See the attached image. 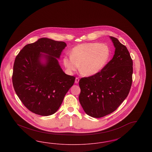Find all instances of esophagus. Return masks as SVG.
<instances>
[{
  "mask_svg": "<svg viewBox=\"0 0 152 152\" xmlns=\"http://www.w3.org/2000/svg\"><path fill=\"white\" fill-rule=\"evenodd\" d=\"M79 79L78 77H76L75 83H76V84H77V83H79Z\"/></svg>",
  "mask_w": 152,
  "mask_h": 152,
  "instance_id": "1",
  "label": "esophagus"
}]
</instances>
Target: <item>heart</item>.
Here are the masks:
<instances>
[{
	"mask_svg": "<svg viewBox=\"0 0 152 152\" xmlns=\"http://www.w3.org/2000/svg\"><path fill=\"white\" fill-rule=\"evenodd\" d=\"M71 56H64L63 63L68 72L79 68L84 75L93 76L101 71L110 56V50L104 44L89 43L79 44L70 52Z\"/></svg>",
	"mask_w": 152,
	"mask_h": 152,
	"instance_id": "obj_1",
	"label": "heart"
}]
</instances>
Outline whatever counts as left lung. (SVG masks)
Listing matches in <instances>:
<instances>
[{
	"mask_svg": "<svg viewBox=\"0 0 152 152\" xmlns=\"http://www.w3.org/2000/svg\"><path fill=\"white\" fill-rule=\"evenodd\" d=\"M115 47L113 58L101 71L79 81V101L84 112L94 118L110 114L127 97L132 84L133 61L127 48L110 37Z\"/></svg>",
	"mask_w": 152,
	"mask_h": 152,
	"instance_id": "1",
	"label": "left lung"
}]
</instances>
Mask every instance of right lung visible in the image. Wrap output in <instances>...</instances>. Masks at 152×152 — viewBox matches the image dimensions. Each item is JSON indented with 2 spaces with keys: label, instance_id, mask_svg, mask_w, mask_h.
<instances>
[{
  "label": "right lung",
  "instance_id": "right-lung-1",
  "mask_svg": "<svg viewBox=\"0 0 152 152\" xmlns=\"http://www.w3.org/2000/svg\"><path fill=\"white\" fill-rule=\"evenodd\" d=\"M66 46L64 42L41 38L25 45L15 58L12 76L15 91L32 113L54 114L73 85L75 77L66 75L56 59ZM40 52L48 55L44 56L45 64L40 61Z\"/></svg>",
  "mask_w": 152,
  "mask_h": 152
}]
</instances>
